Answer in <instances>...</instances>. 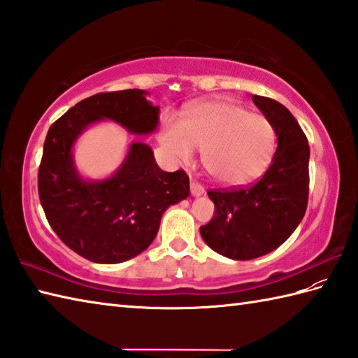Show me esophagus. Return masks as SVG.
Returning a JSON list of instances; mask_svg holds the SVG:
<instances>
[{
  "mask_svg": "<svg viewBox=\"0 0 358 358\" xmlns=\"http://www.w3.org/2000/svg\"><path fill=\"white\" fill-rule=\"evenodd\" d=\"M191 194L194 196H200L204 194V187L200 183H196V181H191Z\"/></svg>",
  "mask_w": 358,
  "mask_h": 358,
  "instance_id": "34e87169",
  "label": "esophagus"
}]
</instances>
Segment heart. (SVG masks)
I'll use <instances>...</instances> for the list:
<instances>
[{"label":"heart","mask_w":358,"mask_h":358,"mask_svg":"<svg viewBox=\"0 0 358 358\" xmlns=\"http://www.w3.org/2000/svg\"><path fill=\"white\" fill-rule=\"evenodd\" d=\"M162 144L172 159L186 163L201 149L206 171L224 186H245L268 169L277 149L271 121L232 101H204L166 121Z\"/></svg>","instance_id":"obj_1"}]
</instances>
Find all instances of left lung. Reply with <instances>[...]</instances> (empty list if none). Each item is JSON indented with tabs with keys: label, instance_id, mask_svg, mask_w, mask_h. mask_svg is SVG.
<instances>
[{
	"label": "left lung",
	"instance_id": "left-lung-1",
	"mask_svg": "<svg viewBox=\"0 0 358 358\" xmlns=\"http://www.w3.org/2000/svg\"><path fill=\"white\" fill-rule=\"evenodd\" d=\"M275 127L277 150L257 183L210 189L214 217L200 227L206 245L232 260H252L283 245L305 217L309 195V144L283 104L252 95Z\"/></svg>",
	"mask_w": 358,
	"mask_h": 358
}]
</instances>
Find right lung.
<instances>
[{"label": "right lung", "instance_id": "1", "mask_svg": "<svg viewBox=\"0 0 358 358\" xmlns=\"http://www.w3.org/2000/svg\"><path fill=\"white\" fill-rule=\"evenodd\" d=\"M140 89L86 98L59 117L45 136L38 169V195L50 227L67 248L87 260L115 264L141 254L157 237L171 204L189 196L185 171L164 172L144 143H132L110 178L83 180L72 146L90 124L117 121L129 132L148 135L158 124V106Z\"/></svg>", "mask_w": 358, "mask_h": 358}]
</instances>
